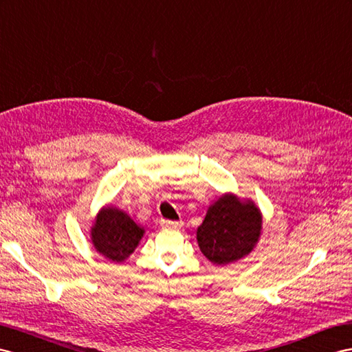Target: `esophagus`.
<instances>
[{
	"label": "esophagus",
	"mask_w": 352,
	"mask_h": 352,
	"mask_svg": "<svg viewBox=\"0 0 352 352\" xmlns=\"http://www.w3.org/2000/svg\"><path fill=\"white\" fill-rule=\"evenodd\" d=\"M162 224H164V226H166V228H177V226H179V221H170V220H162L160 221Z\"/></svg>",
	"instance_id": "34e87169"
}]
</instances>
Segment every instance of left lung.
<instances>
[{
	"label": "left lung",
	"mask_w": 352,
	"mask_h": 352,
	"mask_svg": "<svg viewBox=\"0 0 352 352\" xmlns=\"http://www.w3.org/2000/svg\"><path fill=\"white\" fill-rule=\"evenodd\" d=\"M263 215L251 199L224 193L210 205L196 239L202 254L214 265H229L248 256L262 235Z\"/></svg>",
	"instance_id": "obj_1"
}]
</instances>
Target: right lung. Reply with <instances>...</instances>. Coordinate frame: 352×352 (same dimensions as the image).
Here are the masks:
<instances>
[{"mask_svg": "<svg viewBox=\"0 0 352 352\" xmlns=\"http://www.w3.org/2000/svg\"><path fill=\"white\" fill-rule=\"evenodd\" d=\"M144 228L135 223L129 214L113 205L102 206L90 228L94 248L105 258L122 263L142 239Z\"/></svg>", "mask_w": 352, "mask_h": 352, "instance_id": "1", "label": "right lung"}]
</instances>
